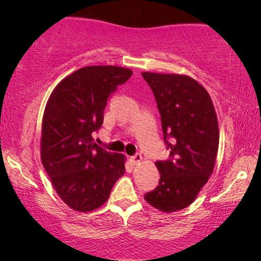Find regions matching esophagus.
Here are the masks:
<instances>
[{
    "instance_id": "1",
    "label": "esophagus",
    "mask_w": 261,
    "mask_h": 261,
    "mask_svg": "<svg viewBox=\"0 0 261 261\" xmlns=\"http://www.w3.org/2000/svg\"><path fill=\"white\" fill-rule=\"evenodd\" d=\"M130 159H132V162H133L134 164H139V163L141 162L142 155L140 154V153H135L134 155H132V156H130Z\"/></svg>"
}]
</instances>
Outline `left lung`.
<instances>
[{"label":"left lung","instance_id":"8db88e82","mask_svg":"<svg viewBox=\"0 0 261 261\" xmlns=\"http://www.w3.org/2000/svg\"><path fill=\"white\" fill-rule=\"evenodd\" d=\"M154 95L162 120L166 160L155 165L159 184L145 199L154 208L173 213L187 208L213 173L219 148V126L208 91L191 77L142 73Z\"/></svg>","mask_w":261,"mask_h":261}]
</instances>
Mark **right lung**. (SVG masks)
<instances>
[{"label":"right lung","instance_id":"right-lung-1","mask_svg":"<svg viewBox=\"0 0 261 261\" xmlns=\"http://www.w3.org/2000/svg\"><path fill=\"white\" fill-rule=\"evenodd\" d=\"M130 76L119 66L82 67L57 85L46 106L42 165L59 197L78 212L106 203L126 171L124 155L106 151L92 134L102 126L109 97Z\"/></svg>","mask_w":261,"mask_h":261}]
</instances>
